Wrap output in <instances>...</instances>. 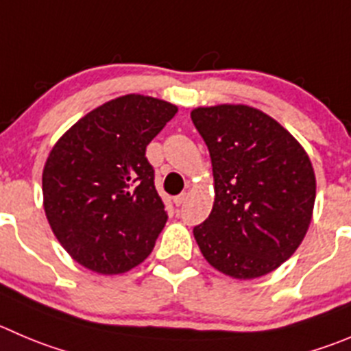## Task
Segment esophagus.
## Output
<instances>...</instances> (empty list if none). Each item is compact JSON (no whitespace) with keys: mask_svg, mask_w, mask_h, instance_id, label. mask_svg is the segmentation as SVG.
Listing matches in <instances>:
<instances>
[{"mask_svg":"<svg viewBox=\"0 0 351 351\" xmlns=\"http://www.w3.org/2000/svg\"><path fill=\"white\" fill-rule=\"evenodd\" d=\"M184 202H186V193H182V195H178L176 198H173V205H176V206H181Z\"/></svg>","mask_w":351,"mask_h":351,"instance_id":"obj_1","label":"esophagus"}]
</instances>
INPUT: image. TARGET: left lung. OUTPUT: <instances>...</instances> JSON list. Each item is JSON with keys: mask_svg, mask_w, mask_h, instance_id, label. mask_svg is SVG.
Wrapping results in <instances>:
<instances>
[{"mask_svg": "<svg viewBox=\"0 0 351 351\" xmlns=\"http://www.w3.org/2000/svg\"><path fill=\"white\" fill-rule=\"evenodd\" d=\"M191 120L210 152L215 202L193 229L206 262L255 279L289 258L308 231L315 173L298 141L253 106H199Z\"/></svg>", "mask_w": 351, "mask_h": 351, "instance_id": "1", "label": "left lung"}]
</instances>
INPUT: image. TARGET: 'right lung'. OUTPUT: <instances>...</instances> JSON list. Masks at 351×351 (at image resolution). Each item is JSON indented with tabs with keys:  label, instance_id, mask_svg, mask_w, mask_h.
Returning <instances> with one entry per match:
<instances>
[{
	"label": "right lung",
	"instance_id": "1",
	"mask_svg": "<svg viewBox=\"0 0 351 351\" xmlns=\"http://www.w3.org/2000/svg\"><path fill=\"white\" fill-rule=\"evenodd\" d=\"M178 106L125 95L98 106L58 139L43 170L48 222L86 269L122 274L152 253L167 222L146 146Z\"/></svg>",
	"mask_w": 351,
	"mask_h": 351
}]
</instances>
